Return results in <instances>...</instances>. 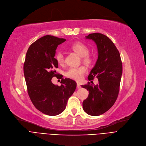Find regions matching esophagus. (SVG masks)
Segmentation results:
<instances>
[{"instance_id":"obj_1","label":"esophagus","mask_w":146,"mask_h":146,"mask_svg":"<svg viewBox=\"0 0 146 146\" xmlns=\"http://www.w3.org/2000/svg\"><path fill=\"white\" fill-rule=\"evenodd\" d=\"M77 88L78 89H80L81 88V86H80V85L79 84H77Z\"/></svg>"}]
</instances>
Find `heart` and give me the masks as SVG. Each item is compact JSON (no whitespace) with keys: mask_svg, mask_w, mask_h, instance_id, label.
I'll list each match as a JSON object with an SVG mask.
<instances>
[{"mask_svg":"<svg viewBox=\"0 0 146 146\" xmlns=\"http://www.w3.org/2000/svg\"><path fill=\"white\" fill-rule=\"evenodd\" d=\"M71 49L74 52L77 53L80 56L82 57V61L87 65H90L92 62V56L89 54L90 49L85 44L82 42H76L71 46ZM55 58L59 64H62L64 62V55L61 51L56 53ZM86 72V68L85 66H80L78 67H70L66 72V76L76 81L82 80L83 76Z\"/></svg>","mask_w":146,"mask_h":146,"instance_id":"obj_1","label":"heart"}]
</instances>
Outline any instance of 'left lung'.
Returning <instances> with one entry per match:
<instances>
[{"instance_id": "left-lung-1", "label": "left lung", "mask_w": 146, "mask_h": 146, "mask_svg": "<svg viewBox=\"0 0 146 146\" xmlns=\"http://www.w3.org/2000/svg\"><path fill=\"white\" fill-rule=\"evenodd\" d=\"M86 39L96 43L98 59L88 80L97 78L98 84L82 85L89 91L88 98L83 101V109L88 115L97 116L108 111L117 100L122 74V62L115 44L104 35L90 34Z\"/></svg>"}]
</instances>
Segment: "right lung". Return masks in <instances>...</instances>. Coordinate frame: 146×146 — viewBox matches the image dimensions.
I'll use <instances>...</instances> for the list:
<instances>
[{"instance_id":"obj_1","label":"right lung","mask_w":146,"mask_h":146,"mask_svg":"<svg viewBox=\"0 0 146 146\" xmlns=\"http://www.w3.org/2000/svg\"><path fill=\"white\" fill-rule=\"evenodd\" d=\"M66 40L53 36L40 37L29 48L24 64V74L27 92L36 108L49 116L58 115L66 109L68 98L76 88V83L66 78L61 86L52 84L58 64L54 58L58 45Z\"/></svg>"}]
</instances>
